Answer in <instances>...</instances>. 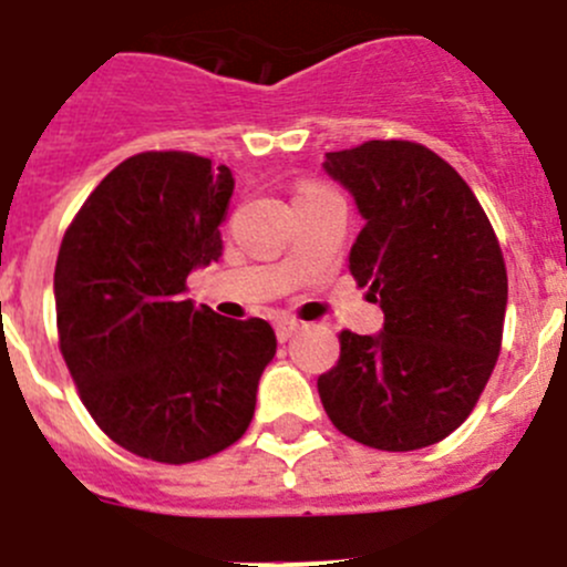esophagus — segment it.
I'll return each mask as SVG.
<instances>
[{
    "label": "esophagus",
    "instance_id": "1",
    "mask_svg": "<svg viewBox=\"0 0 567 567\" xmlns=\"http://www.w3.org/2000/svg\"><path fill=\"white\" fill-rule=\"evenodd\" d=\"M298 331H300V323H298V320H292V318H280L278 323H275V334H278L280 342H287L289 337H295Z\"/></svg>",
    "mask_w": 567,
    "mask_h": 567
}]
</instances>
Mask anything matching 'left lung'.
I'll list each match as a JSON object with an SVG mask.
<instances>
[{
    "mask_svg": "<svg viewBox=\"0 0 567 567\" xmlns=\"http://www.w3.org/2000/svg\"><path fill=\"white\" fill-rule=\"evenodd\" d=\"M323 168L365 219L348 269L385 326L340 331V360L318 379L320 402L348 439L388 453L422 450L466 422L501 354V244L458 171L424 145L368 140L329 152Z\"/></svg>",
    "mask_w": 567,
    "mask_h": 567,
    "instance_id": "1",
    "label": "left lung"
}]
</instances>
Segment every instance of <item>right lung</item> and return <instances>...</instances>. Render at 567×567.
I'll list each match as a JSON object with an SVG mask.
<instances>
[{"label":"right lung","instance_id":"add662e5","mask_svg":"<svg viewBox=\"0 0 567 567\" xmlns=\"http://www.w3.org/2000/svg\"><path fill=\"white\" fill-rule=\"evenodd\" d=\"M227 165L188 152L123 159L83 202L55 261L59 346L83 408L140 458L190 464L247 433L275 357L267 320L185 300L219 261Z\"/></svg>","mask_w":567,"mask_h":567}]
</instances>
